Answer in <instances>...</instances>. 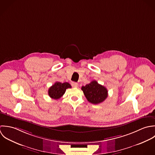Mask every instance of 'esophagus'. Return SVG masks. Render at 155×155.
Segmentation results:
<instances>
[{"mask_svg": "<svg viewBox=\"0 0 155 155\" xmlns=\"http://www.w3.org/2000/svg\"><path fill=\"white\" fill-rule=\"evenodd\" d=\"M71 86L73 87H77L78 86V83H76V82H72L71 83Z\"/></svg>", "mask_w": 155, "mask_h": 155, "instance_id": "obj_1", "label": "esophagus"}]
</instances>
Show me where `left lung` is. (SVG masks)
Here are the masks:
<instances>
[{
    "label": "left lung",
    "mask_w": 155,
    "mask_h": 155,
    "mask_svg": "<svg viewBox=\"0 0 155 155\" xmlns=\"http://www.w3.org/2000/svg\"><path fill=\"white\" fill-rule=\"evenodd\" d=\"M87 101L93 104H98L102 102L108 96V91L104 86L93 80L85 86L81 87Z\"/></svg>",
    "instance_id": "left-lung-1"
}]
</instances>
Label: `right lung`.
<instances>
[{
  "label": "right lung",
  "mask_w": 155,
  "mask_h": 155,
  "mask_svg": "<svg viewBox=\"0 0 155 155\" xmlns=\"http://www.w3.org/2000/svg\"><path fill=\"white\" fill-rule=\"evenodd\" d=\"M71 88V86L67 82L60 83L56 82L52 86H51L48 89V95L50 97L58 99L61 98L67 89Z\"/></svg>",
  "instance_id": "obj_1"
}]
</instances>
